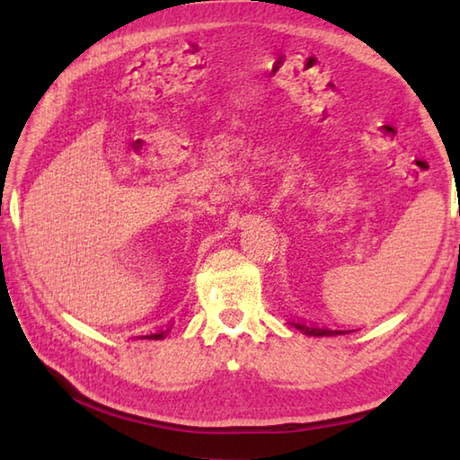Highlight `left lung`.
<instances>
[{
	"label": "left lung",
	"mask_w": 460,
	"mask_h": 460,
	"mask_svg": "<svg viewBox=\"0 0 460 460\" xmlns=\"http://www.w3.org/2000/svg\"><path fill=\"white\" fill-rule=\"evenodd\" d=\"M290 324L306 336H341V334H349V332H354V330H330L316 324H306V322H290Z\"/></svg>",
	"instance_id": "left-lung-1"
}]
</instances>
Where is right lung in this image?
<instances>
[{"label": "right lung", "instance_id": "1", "mask_svg": "<svg viewBox=\"0 0 460 460\" xmlns=\"http://www.w3.org/2000/svg\"><path fill=\"white\" fill-rule=\"evenodd\" d=\"M170 332V328H165V330H162V332H155V334H148V336H142L144 340H162V338H165V334H168Z\"/></svg>", "mask_w": 460, "mask_h": 460}]
</instances>
